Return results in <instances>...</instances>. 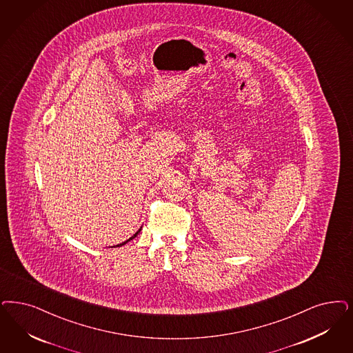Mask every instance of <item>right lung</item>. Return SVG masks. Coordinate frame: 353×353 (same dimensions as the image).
Instances as JSON below:
<instances>
[{
    "mask_svg": "<svg viewBox=\"0 0 353 353\" xmlns=\"http://www.w3.org/2000/svg\"><path fill=\"white\" fill-rule=\"evenodd\" d=\"M141 231H142V227H141V228H139V230H138V231L135 232V233H134L133 236H132V237H130V239H128V240H126V241H123V243H119V245H116V246H112V248H120V246H122V245H125V243H129V241H130V240H133L134 237H137V236H138V233H139V232H141Z\"/></svg>",
    "mask_w": 353,
    "mask_h": 353,
    "instance_id": "right-lung-1",
    "label": "right lung"
}]
</instances>
